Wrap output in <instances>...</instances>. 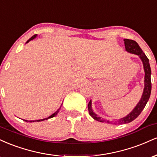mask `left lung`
<instances>
[{"label":"left lung","mask_w":157,"mask_h":157,"mask_svg":"<svg viewBox=\"0 0 157 157\" xmlns=\"http://www.w3.org/2000/svg\"><path fill=\"white\" fill-rule=\"evenodd\" d=\"M125 41V46L126 51L130 52V53L135 54V55H138L139 57L141 58L142 61V63H143L144 66V70H145V88H144V91L142 94V96L140 101L139 102V103L136 105V107L134 108V109L131 112L128 114L125 117L118 120L117 122H114L115 124H125L128 123V122H132L133 120H134L141 113L142 110L144 109V108L146 105L147 101L149 100V97L151 96V70L150 67V64H149V60L148 58L146 57V55H145L141 48L140 47L137 43L136 41L130 39H124ZM88 109H89V112L90 116L91 117L94 119L95 120L101 122H107V123H111V122L107 120H104L103 118H101L100 117H98L96 113L93 112L92 109H91V101L90 100V102L88 104Z\"/></svg>","instance_id":"left-lung-1"}]
</instances>
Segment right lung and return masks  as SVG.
I'll list each match as a JSON object with an SVG mask.
<instances>
[{
    "instance_id": "add662e5",
    "label": "right lung",
    "mask_w": 157,
    "mask_h": 157,
    "mask_svg": "<svg viewBox=\"0 0 157 157\" xmlns=\"http://www.w3.org/2000/svg\"><path fill=\"white\" fill-rule=\"evenodd\" d=\"M36 36H37V35H33L32 36V37H31V38H30L29 40H27V42L26 43H28V42H29L30 40H33L34 38H35V37H36ZM60 109H59L58 110H57V111H56L55 113H54L53 114H52L51 116L50 117H48V118H46V119H43V120H37V122H40V121H43V120H48V119H49V118H52V117H55L56 115L57 114V113L59 112V110H60ZM23 121H26V122H35V121H28V120H23Z\"/></svg>"
}]
</instances>
